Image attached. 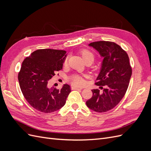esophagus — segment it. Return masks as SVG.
Masks as SVG:
<instances>
[{
	"label": "esophagus",
	"instance_id": "34e87169",
	"mask_svg": "<svg viewBox=\"0 0 151 151\" xmlns=\"http://www.w3.org/2000/svg\"><path fill=\"white\" fill-rule=\"evenodd\" d=\"M82 88H79V87H76V86H72V89L74 90H81Z\"/></svg>",
	"mask_w": 151,
	"mask_h": 151
}]
</instances>
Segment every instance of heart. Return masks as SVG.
Listing matches in <instances>:
<instances>
[{"mask_svg":"<svg viewBox=\"0 0 151 151\" xmlns=\"http://www.w3.org/2000/svg\"><path fill=\"white\" fill-rule=\"evenodd\" d=\"M79 53L81 54L82 58H83L84 61L88 60V59H89V60H91L92 62L94 60V54L88 50L82 49L79 51ZM66 62H67V58L65 60V63ZM70 81L71 82V83L76 86H80L81 85H83L84 83V79L83 76L78 75V74L72 75L70 77Z\"/></svg>","mask_w":151,"mask_h":151,"instance_id":"b5f03b06","label":"heart"}]
</instances>
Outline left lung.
Returning <instances> with one entry per match:
<instances>
[{
	"label": "left lung",
	"mask_w": 151,
	"mask_h": 151,
	"mask_svg": "<svg viewBox=\"0 0 151 151\" xmlns=\"http://www.w3.org/2000/svg\"><path fill=\"white\" fill-rule=\"evenodd\" d=\"M103 57L101 71L95 84L102 89H93V96L86 101L89 108L104 113L115 108L129 87L132 69L127 52L112 42L99 41L89 43Z\"/></svg>",
	"instance_id": "left-lung-1"
}]
</instances>
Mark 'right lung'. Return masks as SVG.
<instances>
[{
    "label": "right lung",
    "mask_w": 151,
    "mask_h": 151,
    "mask_svg": "<svg viewBox=\"0 0 151 151\" xmlns=\"http://www.w3.org/2000/svg\"><path fill=\"white\" fill-rule=\"evenodd\" d=\"M66 53L65 50L39 49L22 63L18 74L22 93L31 106L40 112L49 113L60 109L71 92L68 84L60 90L48 85L49 80L62 69Z\"/></svg>",
    "instance_id": "obj_1"
}]
</instances>
